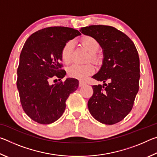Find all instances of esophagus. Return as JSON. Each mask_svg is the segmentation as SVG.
Returning a JSON list of instances; mask_svg holds the SVG:
<instances>
[{"mask_svg": "<svg viewBox=\"0 0 157 157\" xmlns=\"http://www.w3.org/2000/svg\"><path fill=\"white\" fill-rule=\"evenodd\" d=\"M84 85H86V83H85V82H82V81H79V87L84 86Z\"/></svg>", "mask_w": 157, "mask_h": 157, "instance_id": "1", "label": "esophagus"}]
</instances>
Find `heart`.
<instances>
[{"label":"heart","mask_w":157,"mask_h":157,"mask_svg":"<svg viewBox=\"0 0 157 157\" xmlns=\"http://www.w3.org/2000/svg\"><path fill=\"white\" fill-rule=\"evenodd\" d=\"M82 44L87 51L90 53V57L92 59H95V54L99 49V44L96 39L91 36H86L82 39ZM73 48V41H68L63 46L61 52V57L63 62L66 64H68L71 62V54H72ZM95 67L91 63H87L84 65L74 64L69 67L68 73L71 78L78 79H85L87 77L94 73Z\"/></svg>","instance_id":"obj_1"}]
</instances>
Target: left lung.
<instances>
[{"label":"left lung","mask_w":157,"mask_h":157,"mask_svg":"<svg viewBox=\"0 0 157 157\" xmlns=\"http://www.w3.org/2000/svg\"><path fill=\"white\" fill-rule=\"evenodd\" d=\"M80 32L96 39L104 57L100 71L92 78L105 84L92 86L89 112L101 123L116 124L131 111L139 91L140 61L136 46L125 34L111 26L90 25ZM106 81L110 82L108 85Z\"/></svg>","instance_id":"obj_1"}]
</instances>
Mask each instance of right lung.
I'll return each mask as SVG.
<instances>
[{"label":"right lung","instance_id":"1","mask_svg":"<svg viewBox=\"0 0 157 157\" xmlns=\"http://www.w3.org/2000/svg\"><path fill=\"white\" fill-rule=\"evenodd\" d=\"M80 34L71 28H46L29 36L23 47L17 89L23 111L36 123L47 124L58 120L64 112L67 98L78 88L79 81L74 78L52 85L49 81L65 76L61 52L69 40Z\"/></svg>","mask_w":157,"mask_h":157}]
</instances>
